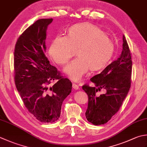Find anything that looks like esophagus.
<instances>
[{
    "label": "esophagus",
    "instance_id": "1",
    "mask_svg": "<svg viewBox=\"0 0 147 147\" xmlns=\"http://www.w3.org/2000/svg\"><path fill=\"white\" fill-rule=\"evenodd\" d=\"M73 88H74V89H76V90H77V89H78L79 88V86L77 84H76V83H73Z\"/></svg>",
    "mask_w": 147,
    "mask_h": 147
}]
</instances>
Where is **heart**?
Listing matches in <instances>:
<instances>
[{
  "instance_id": "b5f03b06",
  "label": "heart",
  "mask_w": 147,
  "mask_h": 147,
  "mask_svg": "<svg viewBox=\"0 0 147 147\" xmlns=\"http://www.w3.org/2000/svg\"><path fill=\"white\" fill-rule=\"evenodd\" d=\"M78 58L64 69L71 79L78 81L87 73L101 71L107 66L115 52V43L97 26L82 23L71 26L67 36H56L48 48L49 56L59 65H65L75 54Z\"/></svg>"
}]
</instances>
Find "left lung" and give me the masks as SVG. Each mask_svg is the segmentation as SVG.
I'll list each match as a JSON object with an SVG mask.
<instances>
[{
  "label": "left lung",
  "instance_id": "left-lung-1",
  "mask_svg": "<svg viewBox=\"0 0 147 147\" xmlns=\"http://www.w3.org/2000/svg\"><path fill=\"white\" fill-rule=\"evenodd\" d=\"M122 48L119 58L100 74L90 78L95 87H90L87 83L82 86L88 96L85 116L88 121L95 125L107 123L117 113L131 87L133 62L124 36ZM101 90H105L106 92L99 95L97 92Z\"/></svg>",
  "mask_w": 147,
  "mask_h": 147
}]
</instances>
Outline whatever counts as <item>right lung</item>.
<instances>
[{"label": "right lung", "mask_w": 147, "mask_h": 147, "mask_svg": "<svg viewBox=\"0 0 147 147\" xmlns=\"http://www.w3.org/2000/svg\"><path fill=\"white\" fill-rule=\"evenodd\" d=\"M52 18L40 19L17 39L14 53V83L25 107L37 120L53 123L59 119L62 102L72 83L50 64L45 39ZM57 82L50 88L51 82Z\"/></svg>", "instance_id": "1"}]
</instances>
